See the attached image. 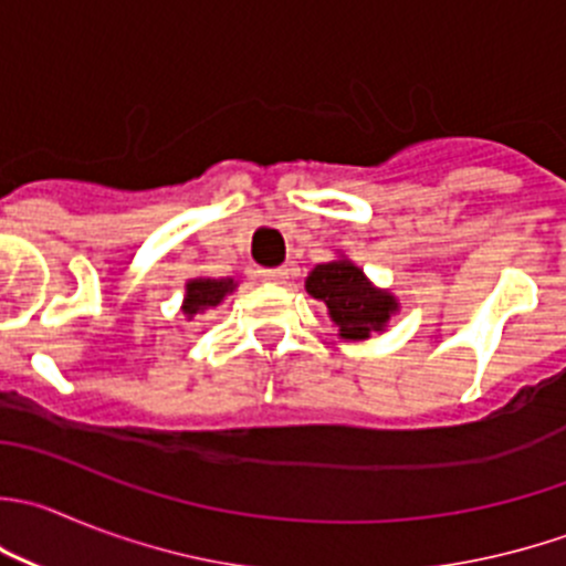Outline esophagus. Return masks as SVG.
<instances>
[{"label": "esophagus", "mask_w": 566, "mask_h": 566, "mask_svg": "<svg viewBox=\"0 0 566 566\" xmlns=\"http://www.w3.org/2000/svg\"><path fill=\"white\" fill-rule=\"evenodd\" d=\"M262 282L268 284H287L290 282V268H268L260 273Z\"/></svg>", "instance_id": "34e87169"}]
</instances>
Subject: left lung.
I'll return each mask as SVG.
<instances>
[{"instance_id":"left-lung-1","label":"left lung","mask_w":566,"mask_h":566,"mask_svg":"<svg viewBox=\"0 0 566 566\" xmlns=\"http://www.w3.org/2000/svg\"><path fill=\"white\" fill-rule=\"evenodd\" d=\"M306 293L326 306L337 337L345 343L370 339V334L387 332L400 304L389 290L376 287L356 262L339 254L332 262H321L304 282Z\"/></svg>"}]
</instances>
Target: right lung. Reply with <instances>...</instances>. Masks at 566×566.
<instances>
[{
  "instance_id": "obj_1",
  "label": "right lung",
  "mask_w": 566,
  "mask_h": 566,
  "mask_svg": "<svg viewBox=\"0 0 566 566\" xmlns=\"http://www.w3.org/2000/svg\"><path fill=\"white\" fill-rule=\"evenodd\" d=\"M234 290H238V282H234L232 276L188 279V284H185V298H182L185 321H193V317L205 315V312L212 310V306H221L223 301H227V295H232Z\"/></svg>"
}]
</instances>
